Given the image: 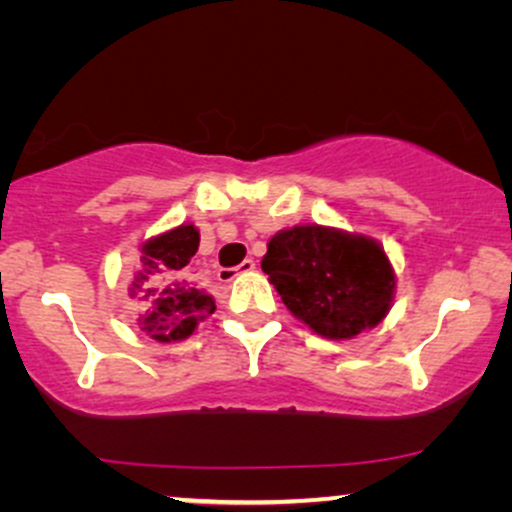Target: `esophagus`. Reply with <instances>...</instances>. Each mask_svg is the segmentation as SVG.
I'll use <instances>...</instances> for the list:
<instances>
[{
  "instance_id": "1",
  "label": "esophagus",
  "mask_w": 512,
  "mask_h": 512,
  "mask_svg": "<svg viewBox=\"0 0 512 512\" xmlns=\"http://www.w3.org/2000/svg\"><path fill=\"white\" fill-rule=\"evenodd\" d=\"M254 268H256L254 258H246V261L239 263L237 268H220V270H218V278H220L222 282H232L234 278H237V275L251 273V270H254Z\"/></svg>"
}]
</instances>
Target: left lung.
I'll use <instances>...</instances> for the list:
<instances>
[{"instance_id": "left-lung-1", "label": "left lung", "mask_w": 512, "mask_h": 512, "mask_svg": "<svg viewBox=\"0 0 512 512\" xmlns=\"http://www.w3.org/2000/svg\"><path fill=\"white\" fill-rule=\"evenodd\" d=\"M263 273L294 318L328 340L376 328L395 299V270L366 234L294 225L270 237Z\"/></svg>"}]
</instances>
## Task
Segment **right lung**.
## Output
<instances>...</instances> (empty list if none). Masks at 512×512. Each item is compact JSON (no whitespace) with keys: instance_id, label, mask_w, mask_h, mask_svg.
<instances>
[{"instance_id":"add662e5","label":"right lung","mask_w":512,"mask_h":512,"mask_svg":"<svg viewBox=\"0 0 512 512\" xmlns=\"http://www.w3.org/2000/svg\"><path fill=\"white\" fill-rule=\"evenodd\" d=\"M198 239V227L186 222L138 246L141 256L131 273L129 297L141 306L138 328L153 340H186L215 311V299L196 287L189 273Z\"/></svg>"}]
</instances>
